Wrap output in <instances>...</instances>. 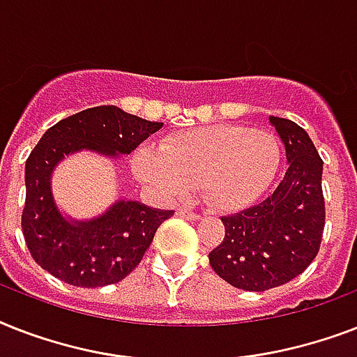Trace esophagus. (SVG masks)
Listing matches in <instances>:
<instances>
[{"instance_id":"34e87169","label":"esophagus","mask_w":357,"mask_h":357,"mask_svg":"<svg viewBox=\"0 0 357 357\" xmlns=\"http://www.w3.org/2000/svg\"><path fill=\"white\" fill-rule=\"evenodd\" d=\"M178 215H179V217L190 218V220H198V218H200V215H196V213L189 211V209H185V207H179Z\"/></svg>"}]
</instances>
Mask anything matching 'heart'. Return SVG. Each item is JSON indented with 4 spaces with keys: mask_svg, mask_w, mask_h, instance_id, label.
Here are the masks:
<instances>
[{
    "mask_svg": "<svg viewBox=\"0 0 357 357\" xmlns=\"http://www.w3.org/2000/svg\"><path fill=\"white\" fill-rule=\"evenodd\" d=\"M159 148L142 146L135 153L140 181L172 198L202 189L222 211H238L259 200L282 157L271 131L231 123L183 129L165 137Z\"/></svg>",
    "mask_w": 357,
    "mask_h": 357,
    "instance_id": "obj_1",
    "label": "heart"
}]
</instances>
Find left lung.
I'll return each instance as SVG.
<instances>
[{
    "label": "left lung",
    "instance_id": "obj_1",
    "mask_svg": "<svg viewBox=\"0 0 357 357\" xmlns=\"http://www.w3.org/2000/svg\"><path fill=\"white\" fill-rule=\"evenodd\" d=\"M285 146L287 170L259 204L224 217V241L209 265L229 285L266 291L291 282L315 259L324 229L322 159L304 128L268 116Z\"/></svg>",
    "mask_w": 357,
    "mask_h": 357
}]
</instances>
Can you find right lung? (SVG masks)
Segmentation results:
<instances>
[{"label":"right lung","instance_id":"right-lung-1","mask_svg":"<svg viewBox=\"0 0 357 357\" xmlns=\"http://www.w3.org/2000/svg\"><path fill=\"white\" fill-rule=\"evenodd\" d=\"M162 122H150L116 105L85 109L42 135L25 162L22 228L33 259L75 287H103L133 272L150 248L157 228L174 211L119 198L92 218H75L53 195V172L66 157L92 151L116 161L129 155Z\"/></svg>","mask_w":357,"mask_h":357}]
</instances>
